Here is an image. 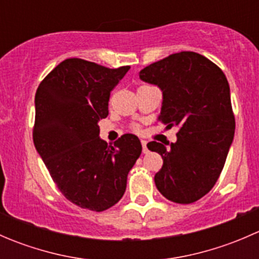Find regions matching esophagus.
Returning <instances> with one entry per match:
<instances>
[{"mask_svg": "<svg viewBox=\"0 0 259 259\" xmlns=\"http://www.w3.org/2000/svg\"><path fill=\"white\" fill-rule=\"evenodd\" d=\"M146 144H148V143H146L145 140H142V145H143V153H144V154H148V153H149V149H148V146H146Z\"/></svg>", "mask_w": 259, "mask_h": 259, "instance_id": "34e87169", "label": "esophagus"}]
</instances>
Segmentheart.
Instances as JSON below:
<instances>
[{
  "instance_id": "heart-1",
  "label": "heart",
  "mask_w": 259,
  "mask_h": 259,
  "mask_svg": "<svg viewBox=\"0 0 259 259\" xmlns=\"http://www.w3.org/2000/svg\"><path fill=\"white\" fill-rule=\"evenodd\" d=\"M134 130H137L138 132V130H139V126H138V125H134Z\"/></svg>"
}]
</instances>
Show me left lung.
Returning <instances> with one entry per match:
<instances>
[{"label":"left lung","mask_w":259,"mask_h":259,"mask_svg":"<svg viewBox=\"0 0 259 259\" xmlns=\"http://www.w3.org/2000/svg\"><path fill=\"white\" fill-rule=\"evenodd\" d=\"M139 77L163 91L158 120L178 127L177 142L165 148L148 143L163 158L154 180L174 203L197 202L218 180L234 137L236 120L226 75L203 55L182 51L144 67Z\"/></svg>","instance_id":"left-lung-1"}]
</instances>
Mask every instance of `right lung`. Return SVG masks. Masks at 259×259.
Listing matches in <instances>:
<instances>
[{
  "mask_svg": "<svg viewBox=\"0 0 259 259\" xmlns=\"http://www.w3.org/2000/svg\"><path fill=\"white\" fill-rule=\"evenodd\" d=\"M129 69L66 59L36 91L33 144L60 192L83 209L103 211L116 204L142 154L133 134L114 146L99 138L98 122L109 115L110 93Z\"/></svg>",
  "mask_w": 259,
  "mask_h": 259,
  "instance_id": "right-lung-1",
  "label": "right lung"
}]
</instances>
